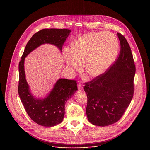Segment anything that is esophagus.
<instances>
[{
	"mask_svg": "<svg viewBox=\"0 0 150 150\" xmlns=\"http://www.w3.org/2000/svg\"><path fill=\"white\" fill-rule=\"evenodd\" d=\"M77 86H78V89L82 90V89H83V85H81V84H78Z\"/></svg>",
	"mask_w": 150,
	"mask_h": 150,
	"instance_id": "1",
	"label": "esophagus"
}]
</instances>
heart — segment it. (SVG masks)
Returning a JSON list of instances; mask_svg holds the SVG:
<instances>
[{
  "instance_id": "heart-1",
  "label": "heart",
  "mask_w": 150,
  "mask_h": 150,
  "mask_svg": "<svg viewBox=\"0 0 150 150\" xmlns=\"http://www.w3.org/2000/svg\"><path fill=\"white\" fill-rule=\"evenodd\" d=\"M119 49L116 36L111 33L92 32L81 36L65 49L63 57L70 70L77 69L82 61L83 69L91 76L100 75L114 61Z\"/></svg>"
}]
</instances>
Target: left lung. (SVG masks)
<instances>
[{
    "label": "left lung",
    "mask_w": 150,
    "mask_h": 150,
    "mask_svg": "<svg viewBox=\"0 0 150 150\" xmlns=\"http://www.w3.org/2000/svg\"><path fill=\"white\" fill-rule=\"evenodd\" d=\"M120 53L114 64L89 83L84 90L87 94L86 115L92 124L105 127L120 119L133 97L136 67L128 42L117 33Z\"/></svg>",
    "instance_id": "left-lung-1"
}]
</instances>
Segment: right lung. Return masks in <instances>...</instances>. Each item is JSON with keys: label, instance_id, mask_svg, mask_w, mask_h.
I'll return each instance as SVG.
<instances>
[{"label": "right lung", "instance_id": "1", "mask_svg": "<svg viewBox=\"0 0 150 150\" xmlns=\"http://www.w3.org/2000/svg\"><path fill=\"white\" fill-rule=\"evenodd\" d=\"M71 31L69 29H43L36 33L28 42L19 64L18 92L22 103L31 119L43 127H53L63 120L66 102L78 90L76 81L59 78L44 98H37L30 91L27 81L24 62L27 55L45 44L62 48Z\"/></svg>", "mask_w": 150, "mask_h": 150}]
</instances>
